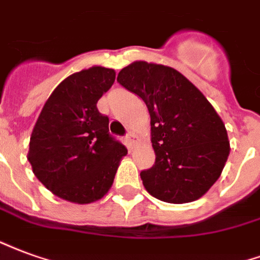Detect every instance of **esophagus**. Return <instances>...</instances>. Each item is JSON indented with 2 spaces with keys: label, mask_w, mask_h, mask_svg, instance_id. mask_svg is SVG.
<instances>
[{
  "label": "esophagus",
  "mask_w": 260,
  "mask_h": 260,
  "mask_svg": "<svg viewBox=\"0 0 260 260\" xmlns=\"http://www.w3.org/2000/svg\"><path fill=\"white\" fill-rule=\"evenodd\" d=\"M126 144H127L128 148H134V147H136V144H137V137H136L134 133H128L127 137H126Z\"/></svg>",
  "instance_id": "obj_1"
}]
</instances>
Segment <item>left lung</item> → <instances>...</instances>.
<instances>
[{
	"mask_svg": "<svg viewBox=\"0 0 260 260\" xmlns=\"http://www.w3.org/2000/svg\"><path fill=\"white\" fill-rule=\"evenodd\" d=\"M117 81L148 108L155 165L141 172L149 194L169 204L200 200L230 153L224 123L205 95L170 66L136 60Z\"/></svg>",
	"mask_w": 260,
	"mask_h": 260,
	"instance_id": "8db88e82",
	"label": "left lung"
}]
</instances>
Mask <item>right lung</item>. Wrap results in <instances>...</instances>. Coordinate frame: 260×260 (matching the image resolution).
I'll use <instances>...</instances> for the list:
<instances>
[{
	"mask_svg": "<svg viewBox=\"0 0 260 260\" xmlns=\"http://www.w3.org/2000/svg\"><path fill=\"white\" fill-rule=\"evenodd\" d=\"M116 72L91 66L66 77L41 109L30 137L27 159L47 190L73 204H91L108 194L127 155L109 136V119L96 102Z\"/></svg>",
	"mask_w": 260,
	"mask_h": 260,
	"instance_id": "1",
	"label": "right lung"
}]
</instances>
